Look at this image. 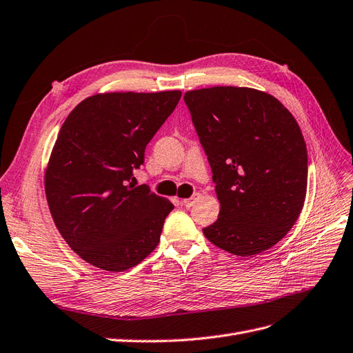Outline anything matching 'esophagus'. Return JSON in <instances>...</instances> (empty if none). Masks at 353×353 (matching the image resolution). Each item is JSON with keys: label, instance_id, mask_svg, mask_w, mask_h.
Masks as SVG:
<instances>
[{"label": "esophagus", "instance_id": "34e87169", "mask_svg": "<svg viewBox=\"0 0 353 353\" xmlns=\"http://www.w3.org/2000/svg\"><path fill=\"white\" fill-rule=\"evenodd\" d=\"M199 197H200V194H193V196H191L190 199H184L183 200V205L185 206V208H191V206H193L194 205V203L199 200Z\"/></svg>", "mask_w": 353, "mask_h": 353}]
</instances>
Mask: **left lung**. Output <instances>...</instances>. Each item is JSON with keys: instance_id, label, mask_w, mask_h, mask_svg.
<instances>
[{"instance_id": "8db88e82", "label": "left lung", "mask_w": 353, "mask_h": 353, "mask_svg": "<svg viewBox=\"0 0 353 353\" xmlns=\"http://www.w3.org/2000/svg\"><path fill=\"white\" fill-rule=\"evenodd\" d=\"M221 203L203 228L219 249L253 256L271 249L301 215L307 153L293 114L271 94L212 87L184 94Z\"/></svg>"}]
</instances>
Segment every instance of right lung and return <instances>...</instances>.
Returning <instances> with one entry per match:
<instances>
[{"label":"right lung","mask_w":353,"mask_h":353,"mask_svg":"<svg viewBox=\"0 0 353 353\" xmlns=\"http://www.w3.org/2000/svg\"><path fill=\"white\" fill-rule=\"evenodd\" d=\"M181 91L105 92L63 123L46 170V194L61 237L83 261L122 272L150 254L174 205L134 184V169Z\"/></svg>","instance_id":"obj_1"}]
</instances>
